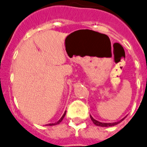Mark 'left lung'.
<instances>
[{"mask_svg":"<svg viewBox=\"0 0 147 147\" xmlns=\"http://www.w3.org/2000/svg\"><path fill=\"white\" fill-rule=\"evenodd\" d=\"M124 117V118H125ZM124 118H123L122 120H119V121H117V122H114V123H102V122H100V121H98V120H96L95 119H94L91 116H90V119L93 121V123H94L95 125L99 127H112V126H115V125H117L119 123H120L122 120H124Z\"/></svg>","mask_w":147,"mask_h":147,"instance_id":"1","label":"left lung"}]
</instances>
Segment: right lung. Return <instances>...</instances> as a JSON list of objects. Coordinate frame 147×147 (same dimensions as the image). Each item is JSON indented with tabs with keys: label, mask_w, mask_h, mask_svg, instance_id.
I'll return each instance as SVG.
<instances>
[{
	"label": "right lung",
	"mask_w": 147,
	"mask_h": 147,
	"mask_svg": "<svg viewBox=\"0 0 147 147\" xmlns=\"http://www.w3.org/2000/svg\"><path fill=\"white\" fill-rule=\"evenodd\" d=\"M65 114H66V112H65V113H64V115H63V116H62V117H61V119H60V120H58L57 122H56V123H49V126H53V125H57V124H59V123H61V121H62V120H63V119H64V117H65Z\"/></svg>",
	"instance_id": "add662e5"
}]
</instances>
